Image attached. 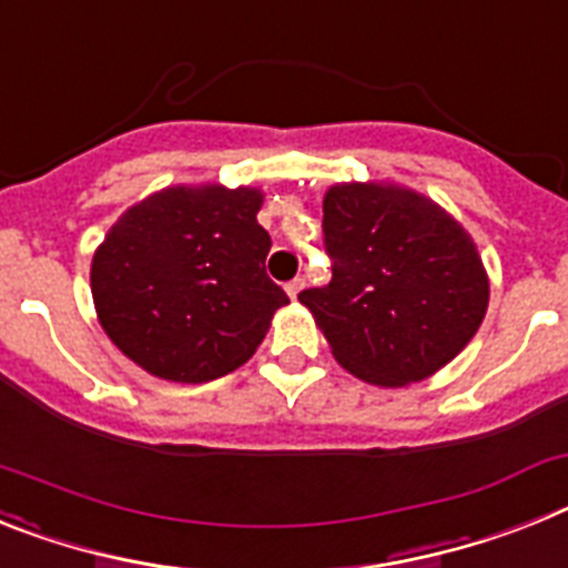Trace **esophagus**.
I'll list each match as a JSON object with an SVG mask.
<instances>
[{
  "mask_svg": "<svg viewBox=\"0 0 568 568\" xmlns=\"http://www.w3.org/2000/svg\"><path fill=\"white\" fill-rule=\"evenodd\" d=\"M302 290H304V278H293L287 284V295H290V298H298V293H302Z\"/></svg>",
  "mask_w": 568,
  "mask_h": 568,
  "instance_id": "esophagus-1",
  "label": "esophagus"
}]
</instances>
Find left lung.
<instances>
[{"label":"left lung","mask_w":568,"mask_h":568,"mask_svg":"<svg viewBox=\"0 0 568 568\" xmlns=\"http://www.w3.org/2000/svg\"><path fill=\"white\" fill-rule=\"evenodd\" d=\"M327 287L298 293L333 356L379 387L423 382L471 342L488 275L457 217L396 183H336L324 195Z\"/></svg>","instance_id":"obj_1"}]
</instances>
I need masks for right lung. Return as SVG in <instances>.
Segmentation results:
<instances>
[{"label":"right lung","mask_w":568,"mask_h":568,"mask_svg":"<svg viewBox=\"0 0 568 568\" xmlns=\"http://www.w3.org/2000/svg\"><path fill=\"white\" fill-rule=\"evenodd\" d=\"M264 192L166 186L129 206L91 258L105 336L158 379L201 385L237 371L287 293L264 270Z\"/></svg>","instance_id":"right-lung-1"}]
</instances>
